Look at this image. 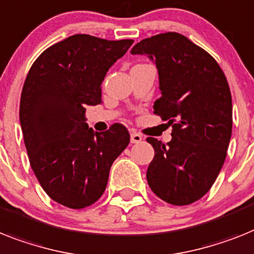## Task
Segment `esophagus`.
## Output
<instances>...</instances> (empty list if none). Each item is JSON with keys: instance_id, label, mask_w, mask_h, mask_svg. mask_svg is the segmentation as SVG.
Instances as JSON below:
<instances>
[{"instance_id": "esophagus-1", "label": "esophagus", "mask_w": 254, "mask_h": 254, "mask_svg": "<svg viewBox=\"0 0 254 254\" xmlns=\"http://www.w3.org/2000/svg\"><path fill=\"white\" fill-rule=\"evenodd\" d=\"M142 140V136L137 132H132L131 133V142L132 144H136V142H140Z\"/></svg>"}]
</instances>
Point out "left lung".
Returning <instances> with one entry per match:
<instances>
[{
    "label": "left lung",
    "mask_w": 254,
    "mask_h": 254,
    "mask_svg": "<svg viewBox=\"0 0 254 254\" xmlns=\"http://www.w3.org/2000/svg\"><path fill=\"white\" fill-rule=\"evenodd\" d=\"M131 54L156 64L161 97L153 109L173 126L166 145L146 139L154 148L148 184L169 204L190 205L207 193L227 156L232 132L227 79L210 54L177 32L141 40Z\"/></svg>",
    "instance_id": "obj_1"
}]
</instances>
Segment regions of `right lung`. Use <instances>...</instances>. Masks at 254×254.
Instances as JSON below:
<instances>
[{
  "instance_id": "obj_1",
  "label": "right lung",
  "mask_w": 254,
  "mask_h": 254,
  "mask_svg": "<svg viewBox=\"0 0 254 254\" xmlns=\"http://www.w3.org/2000/svg\"><path fill=\"white\" fill-rule=\"evenodd\" d=\"M133 40L74 35L33 62L23 85L19 119L29 163L52 200L83 209L101 197L113 162L129 133L115 123L94 132L85 108L101 104V84Z\"/></svg>"
}]
</instances>
